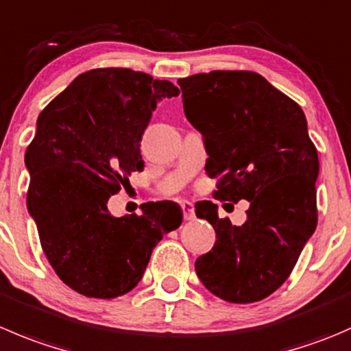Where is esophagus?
Returning <instances> with one entry per match:
<instances>
[{
	"label": "esophagus",
	"instance_id": "1",
	"mask_svg": "<svg viewBox=\"0 0 351 351\" xmlns=\"http://www.w3.org/2000/svg\"><path fill=\"white\" fill-rule=\"evenodd\" d=\"M182 210H183V217L186 221H192L195 217V209H193L192 202H182Z\"/></svg>",
	"mask_w": 351,
	"mask_h": 351
}]
</instances>
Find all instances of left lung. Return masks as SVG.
<instances>
[{
  "mask_svg": "<svg viewBox=\"0 0 351 351\" xmlns=\"http://www.w3.org/2000/svg\"><path fill=\"white\" fill-rule=\"evenodd\" d=\"M178 85L209 154L206 173L217 178L214 199L250 202L241 226L221 219L210 200L195 204L216 231L195 261L197 276L231 304L264 300L288 280L317 226L319 158L305 114L255 71L214 70Z\"/></svg>",
  "mask_w": 351,
  "mask_h": 351,
  "instance_id": "left-lung-1",
  "label": "left lung"
}]
</instances>
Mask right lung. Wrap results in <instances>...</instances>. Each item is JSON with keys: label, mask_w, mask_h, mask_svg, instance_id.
<instances>
[{"label": "right lung", "mask_w": 351, "mask_h": 351, "mask_svg": "<svg viewBox=\"0 0 351 351\" xmlns=\"http://www.w3.org/2000/svg\"><path fill=\"white\" fill-rule=\"evenodd\" d=\"M178 87L130 68L78 75L37 118L25 152L27 209L54 273L90 298H117L142 280L162 234L182 224L176 202L114 217L108 199L144 169L141 138L156 104Z\"/></svg>", "instance_id": "obj_1"}]
</instances>
